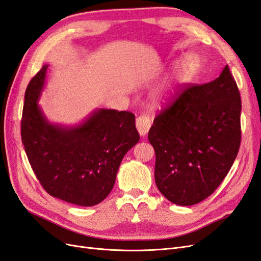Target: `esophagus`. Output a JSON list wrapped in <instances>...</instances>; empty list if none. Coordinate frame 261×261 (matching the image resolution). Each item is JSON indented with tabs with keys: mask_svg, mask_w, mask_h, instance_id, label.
I'll return each mask as SVG.
<instances>
[{
	"mask_svg": "<svg viewBox=\"0 0 261 261\" xmlns=\"http://www.w3.org/2000/svg\"><path fill=\"white\" fill-rule=\"evenodd\" d=\"M150 126H151V120H150L149 115L144 114V115H140L137 117L136 127H137V130L141 137L145 136L148 133V130L150 129Z\"/></svg>",
	"mask_w": 261,
	"mask_h": 261,
	"instance_id": "esophagus-1",
	"label": "esophagus"
}]
</instances>
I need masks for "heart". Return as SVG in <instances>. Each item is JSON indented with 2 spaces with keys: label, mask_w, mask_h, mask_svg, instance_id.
<instances>
[{
  "label": "heart",
  "mask_w": 261,
  "mask_h": 261,
  "mask_svg": "<svg viewBox=\"0 0 261 261\" xmlns=\"http://www.w3.org/2000/svg\"><path fill=\"white\" fill-rule=\"evenodd\" d=\"M200 66V61L195 54H189L181 62V74L185 77H191L197 73Z\"/></svg>",
  "instance_id": "heart-1"
}]
</instances>
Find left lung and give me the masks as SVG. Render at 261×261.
Segmentation results:
<instances>
[{
	"mask_svg": "<svg viewBox=\"0 0 261 261\" xmlns=\"http://www.w3.org/2000/svg\"><path fill=\"white\" fill-rule=\"evenodd\" d=\"M241 110L226 65L215 81L187 86L156 115L148 139L155 152V184L165 198L193 206L219 187L240 149Z\"/></svg>",
	"mask_w": 261,
	"mask_h": 261,
	"instance_id": "8db88e82",
	"label": "left lung"
}]
</instances>
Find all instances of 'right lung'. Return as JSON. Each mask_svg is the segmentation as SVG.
Here are the masks:
<instances>
[{
	"mask_svg": "<svg viewBox=\"0 0 261 261\" xmlns=\"http://www.w3.org/2000/svg\"><path fill=\"white\" fill-rule=\"evenodd\" d=\"M46 69L43 65L25 92L22 145L46 193L77 206H94L111 193L124 155L138 143L135 115L99 109L75 126L50 123L38 105Z\"/></svg>",
	"mask_w": 261,
	"mask_h": 261,
	"instance_id": "obj_1",
	"label": "right lung"
}]
</instances>
